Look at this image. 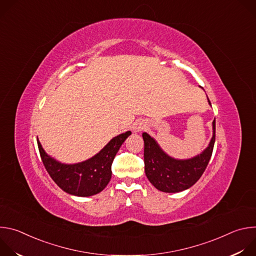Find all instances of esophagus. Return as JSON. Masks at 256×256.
Masks as SVG:
<instances>
[{"instance_id":"esophagus-1","label":"esophagus","mask_w":256,"mask_h":256,"mask_svg":"<svg viewBox=\"0 0 256 256\" xmlns=\"http://www.w3.org/2000/svg\"><path fill=\"white\" fill-rule=\"evenodd\" d=\"M144 126H142V124H140V126H138L134 128V130H138V132H140V130H144Z\"/></svg>"}]
</instances>
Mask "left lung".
<instances>
[{
	"instance_id": "1",
	"label": "left lung",
	"mask_w": 256,
	"mask_h": 256,
	"mask_svg": "<svg viewBox=\"0 0 256 256\" xmlns=\"http://www.w3.org/2000/svg\"><path fill=\"white\" fill-rule=\"evenodd\" d=\"M208 103L210 104V100ZM212 130L208 147L200 155L188 160H175L169 157L153 138L142 132L144 172L151 184L164 192H178L192 186L204 172L212 154L216 140L214 120Z\"/></svg>"
}]
</instances>
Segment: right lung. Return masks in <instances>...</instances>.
<instances>
[{"mask_svg": "<svg viewBox=\"0 0 256 256\" xmlns=\"http://www.w3.org/2000/svg\"><path fill=\"white\" fill-rule=\"evenodd\" d=\"M130 132L114 138L91 159L78 164H62L50 158L38 140L42 163L50 176L66 192L77 196H90L102 192L112 178V165L120 146Z\"/></svg>", "mask_w": 256, "mask_h": 256, "instance_id": "add662e5", "label": "right lung"}]
</instances>
